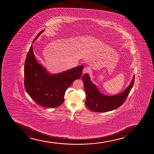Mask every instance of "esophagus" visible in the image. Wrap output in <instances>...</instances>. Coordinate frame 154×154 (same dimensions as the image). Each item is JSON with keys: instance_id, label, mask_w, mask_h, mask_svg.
<instances>
[{"instance_id": "34e87169", "label": "esophagus", "mask_w": 154, "mask_h": 154, "mask_svg": "<svg viewBox=\"0 0 154 154\" xmlns=\"http://www.w3.org/2000/svg\"><path fill=\"white\" fill-rule=\"evenodd\" d=\"M90 69L88 67L84 68L83 70V74H85V73H88L90 71Z\"/></svg>"}]
</instances>
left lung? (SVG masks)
Wrapping results in <instances>:
<instances>
[{
    "mask_svg": "<svg viewBox=\"0 0 154 154\" xmlns=\"http://www.w3.org/2000/svg\"><path fill=\"white\" fill-rule=\"evenodd\" d=\"M84 87L86 94V106L92 112H107L116 109L122 105L129 94L134 83V75L129 86L120 94L106 96L102 94L90 80L88 73L82 76Z\"/></svg>",
    "mask_w": 154,
    "mask_h": 154,
    "instance_id": "8db88e82",
    "label": "left lung"
}]
</instances>
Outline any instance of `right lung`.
Here are the masks:
<instances>
[{
  "mask_svg": "<svg viewBox=\"0 0 154 154\" xmlns=\"http://www.w3.org/2000/svg\"><path fill=\"white\" fill-rule=\"evenodd\" d=\"M44 31L37 34L33 42ZM83 68V65H80L62 72L51 74L37 62L32 45L24 66L25 89L38 104L47 108H55L63 103L66 90L75 80L81 78Z\"/></svg>",
  "mask_w": 154,
  "mask_h": 154,
  "instance_id": "obj_1",
  "label": "right lung"
}]
</instances>
